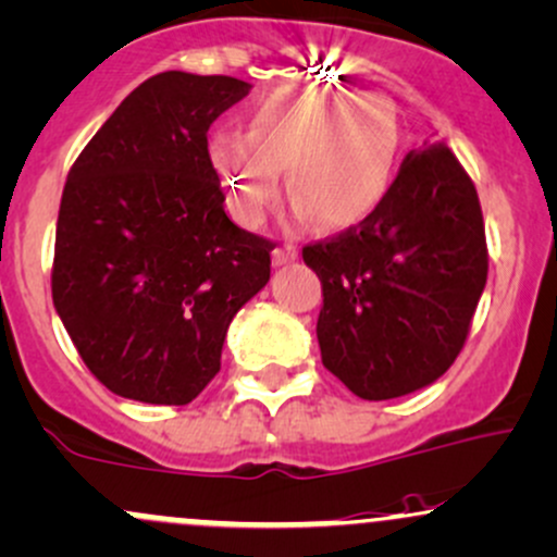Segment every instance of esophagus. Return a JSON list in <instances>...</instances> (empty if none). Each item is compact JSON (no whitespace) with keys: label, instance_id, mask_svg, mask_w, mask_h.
I'll return each instance as SVG.
<instances>
[{"label":"esophagus","instance_id":"1","mask_svg":"<svg viewBox=\"0 0 557 557\" xmlns=\"http://www.w3.org/2000/svg\"><path fill=\"white\" fill-rule=\"evenodd\" d=\"M298 259V246L296 243H283V246H277L272 250V261L277 267L283 264H290V261Z\"/></svg>","mask_w":557,"mask_h":557}]
</instances>
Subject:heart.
Returning <instances> with one entry per match:
<instances>
[{
	"mask_svg": "<svg viewBox=\"0 0 557 557\" xmlns=\"http://www.w3.org/2000/svg\"><path fill=\"white\" fill-rule=\"evenodd\" d=\"M209 156L243 224H259L280 195L317 227L362 224L386 200L399 161V119L381 97L327 87H288L250 108L243 134H216Z\"/></svg>",
	"mask_w": 557,
	"mask_h": 557,
	"instance_id": "b5f03b06",
	"label": "heart"
}]
</instances>
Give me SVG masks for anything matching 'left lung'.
I'll list each match as a JSON object with an SVG mask.
<instances>
[{"label":"left lung","instance_id":"1","mask_svg":"<svg viewBox=\"0 0 557 557\" xmlns=\"http://www.w3.org/2000/svg\"><path fill=\"white\" fill-rule=\"evenodd\" d=\"M304 261L322 283V364L359 399L412 394L451 368L486 285L473 180L444 143L412 150L377 211Z\"/></svg>","mask_w":557,"mask_h":557}]
</instances>
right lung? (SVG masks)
I'll list each match as a JSON object with an SVG mask.
<instances>
[{"label": "right lung", "instance_id": "1", "mask_svg": "<svg viewBox=\"0 0 557 557\" xmlns=\"http://www.w3.org/2000/svg\"><path fill=\"white\" fill-rule=\"evenodd\" d=\"M248 89L150 76L69 171L52 301L91 375L124 399L193 401L222 368L232 317L267 285L274 243L227 216L209 156V126Z\"/></svg>", "mask_w": 557, "mask_h": 557}]
</instances>
